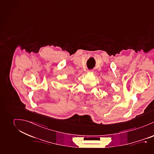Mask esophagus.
<instances>
[{
    "label": "esophagus",
    "instance_id": "34e87169",
    "mask_svg": "<svg viewBox=\"0 0 154 154\" xmlns=\"http://www.w3.org/2000/svg\"><path fill=\"white\" fill-rule=\"evenodd\" d=\"M88 72H93V70H87V71Z\"/></svg>",
    "mask_w": 154,
    "mask_h": 154
}]
</instances>
